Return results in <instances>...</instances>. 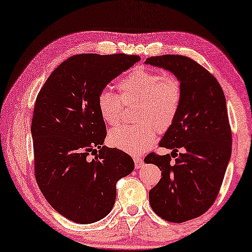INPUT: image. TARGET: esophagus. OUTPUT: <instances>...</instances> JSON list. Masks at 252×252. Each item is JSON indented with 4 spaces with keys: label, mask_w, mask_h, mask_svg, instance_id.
<instances>
[{
    "label": "esophagus",
    "mask_w": 252,
    "mask_h": 252,
    "mask_svg": "<svg viewBox=\"0 0 252 252\" xmlns=\"http://www.w3.org/2000/svg\"><path fill=\"white\" fill-rule=\"evenodd\" d=\"M133 162H134V166H136V168H140L142 165H144V160H142L141 157L133 156Z\"/></svg>",
    "instance_id": "obj_1"
}]
</instances>
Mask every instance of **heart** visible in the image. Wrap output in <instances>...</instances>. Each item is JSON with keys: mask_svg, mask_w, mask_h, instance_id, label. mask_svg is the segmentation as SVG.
<instances>
[{"mask_svg": "<svg viewBox=\"0 0 252 252\" xmlns=\"http://www.w3.org/2000/svg\"><path fill=\"white\" fill-rule=\"evenodd\" d=\"M119 95L102 89L97 95L96 107L100 119L108 126H118L122 120L123 104L138 102L137 125L113 129L108 144L122 152L139 155L152 147L157 133L173 125L182 102V84L172 73L155 70L133 69L118 82Z\"/></svg>", "mask_w": 252, "mask_h": 252, "instance_id": "heart-1", "label": "heart"}]
</instances>
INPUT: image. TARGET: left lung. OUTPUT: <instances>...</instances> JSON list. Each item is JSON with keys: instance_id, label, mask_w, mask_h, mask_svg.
Here are the masks:
<instances>
[{"instance_id": "1", "label": "left lung", "mask_w": 252, "mask_h": 252, "mask_svg": "<svg viewBox=\"0 0 252 252\" xmlns=\"http://www.w3.org/2000/svg\"><path fill=\"white\" fill-rule=\"evenodd\" d=\"M147 64L174 73L182 84V102L173 125L159 142L177 157L150 153L162 179L149 191L156 215L173 223L197 219L212 207L220 192L232 152V132L223 89L212 73L183 55L152 56ZM179 148L184 153L177 156Z\"/></svg>"}]
</instances>
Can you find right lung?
<instances>
[{"label":"right lung","instance_id":"right-lung-1","mask_svg":"<svg viewBox=\"0 0 252 252\" xmlns=\"http://www.w3.org/2000/svg\"><path fill=\"white\" fill-rule=\"evenodd\" d=\"M138 61V55H73L37 95L32 121L35 178L48 204L72 222L104 219L113 208L116 182L133 171L130 155L103 146L106 126L96 99Z\"/></svg>","mask_w":252,"mask_h":252}]
</instances>
